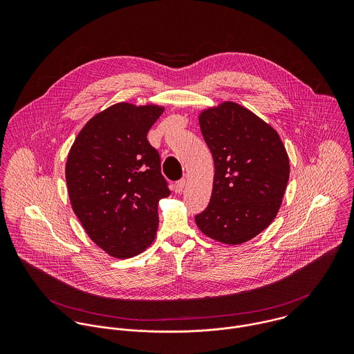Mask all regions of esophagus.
Returning <instances> with one entry per match:
<instances>
[{"label":"esophagus","instance_id":"34e87169","mask_svg":"<svg viewBox=\"0 0 354 354\" xmlns=\"http://www.w3.org/2000/svg\"><path fill=\"white\" fill-rule=\"evenodd\" d=\"M184 187H185V178L178 180V181L174 184V192H176V194H181L183 189H184Z\"/></svg>","mask_w":354,"mask_h":354}]
</instances>
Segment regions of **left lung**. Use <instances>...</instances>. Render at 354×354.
Here are the masks:
<instances>
[{"mask_svg":"<svg viewBox=\"0 0 354 354\" xmlns=\"http://www.w3.org/2000/svg\"><path fill=\"white\" fill-rule=\"evenodd\" d=\"M199 124L215 174L196 225L212 240L243 244L277 216L290 174L288 152L272 127L234 102L204 110Z\"/></svg>","mask_w":354,"mask_h":354,"instance_id":"obj_1","label":"left lung"}]
</instances>
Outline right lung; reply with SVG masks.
I'll use <instances>...</instances> for the list:
<instances>
[{"label": "right lung", "mask_w": 354, "mask_h": 354, "mask_svg": "<svg viewBox=\"0 0 354 354\" xmlns=\"http://www.w3.org/2000/svg\"><path fill=\"white\" fill-rule=\"evenodd\" d=\"M163 113L156 104L115 103L95 114L68 153L65 178L75 214L106 253L128 259L151 245L158 203L170 195L147 133Z\"/></svg>", "instance_id": "1"}]
</instances>
